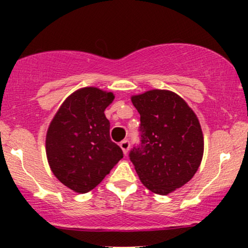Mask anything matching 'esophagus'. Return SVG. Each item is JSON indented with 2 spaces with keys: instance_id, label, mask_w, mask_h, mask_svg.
I'll use <instances>...</instances> for the list:
<instances>
[{
  "instance_id": "1",
  "label": "esophagus",
  "mask_w": 248,
  "mask_h": 248,
  "mask_svg": "<svg viewBox=\"0 0 248 248\" xmlns=\"http://www.w3.org/2000/svg\"><path fill=\"white\" fill-rule=\"evenodd\" d=\"M129 146H130V143L128 140H124L120 142V147H121L122 152H124V155H126V154L128 153V150H129Z\"/></svg>"
}]
</instances>
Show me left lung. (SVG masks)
<instances>
[{"mask_svg":"<svg viewBox=\"0 0 248 248\" xmlns=\"http://www.w3.org/2000/svg\"><path fill=\"white\" fill-rule=\"evenodd\" d=\"M140 113V144L129 158L142 184L157 195L183 186L198 170L204 152L201 124L181 96L152 90L132 96Z\"/></svg>","mask_w":248,"mask_h":248,"instance_id":"left-lung-1","label":"left lung"}]
</instances>
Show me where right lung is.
<instances>
[{
	"instance_id": "right-lung-1",
	"label": "right lung",
	"mask_w": 248,
	"mask_h": 248,
	"mask_svg": "<svg viewBox=\"0 0 248 248\" xmlns=\"http://www.w3.org/2000/svg\"><path fill=\"white\" fill-rule=\"evenodd\" d=\"M114 100L96 87L76 91L62 102L46 133L50 168L64 186L85 193L98 186L124 157L110 140L105 109Z\"/></svg>"
}]
</instances>
